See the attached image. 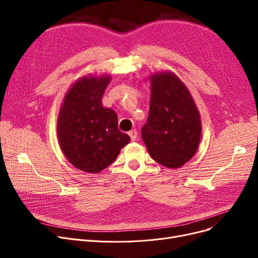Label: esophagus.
Segmentation results:
<instances>
[{"instance_id":"1","label":"esophagus","mask_w":258,"mask_h":258,"mask_svg":"<svg viewBox=\"0 0 258 258\" xmlns=\"http://www.w3.org/2000/svg\"><path fill=\"white\" fill-rule=\"evenodd\" d=\"M128 136L131 137V140L132 141H135L137 139V136H138V133L136 130H133V131H130L128 132Z\"/></svg>"}]
</instances>
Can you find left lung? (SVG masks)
Segmentation results:
<instances>
[{"label":"left lung","mask_w":258,"mask_h":258,"mask_svg":"<svg viewBox=\"0 0 258 258\" xmlns=\"http://www.w3.org/2000/svg\"><path fill=\"white\" fill-rule=\"evenodd\" d=\"M201 117L190 92L171 72L151 75V104L141 130L148 153L159 164L178 168L190 160L201 140Z\"/></svg>","instance_id":"left-lung-1"}]
</instances>
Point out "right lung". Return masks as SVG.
<instances>
[{"mask_svg":"<svg viewBox=\"0 0 258 258\" xmlns=\"http://www.w3.org/2000/svg\"><path fill=\"white\" fill-rule=\"evenodd\" d=\"M111 76H84L67 92L57 118L59 146L70 163L97 173L112 164L131 138L118 128L117 114L103 107Z\"/></svg>","mask_w":258,"mask_h":258,"instance_id":"1","label":"right lung"}]
</instances>
